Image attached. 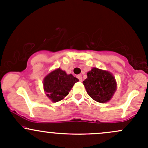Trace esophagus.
<instances>
[{
	"instance_id": "34e87169",
	"label": "esophagus",
	"mask_w": 148,
	"mask_h": 148,
	"mask_svg": "<svg viewBox=\"0 0 148 148\" xmlns=\"http://www.w3.org/2000/svg\"><path fill=\"white\" fill-rule=\"evenodd\" d=\"M77 78L79 79L80 82H82V75H78L77 76Z\"/></svg>"
}]
</instances>
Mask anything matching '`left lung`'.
Segmentation results:
<instances>
[{
    "instance_id": "8db88e82",
    "label": "left lung",
    "mask_w": 148,
    "mask_h": 148,
    "mask_svg": "<svg viewBox=\"0 0 148 148\" xmlns=\"http://www.w3.org/2000/svg\"><path fill=\"white\" fill-rule=\"evenodd\" d=\"M83 84L88 95L99 103L109 102L117 89V82L112 74L95 67L87 72V78Z\"/></svg>"
}]
</instances>
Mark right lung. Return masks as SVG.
Returning a JSON list of instances; mask_svg holds the SVG:
<instances>
[{"mask_svg": "<svg viewBox=\"0 0 148 148\" xmlns=\"http://www.w3.org/2000/svg\"><path fill=\"white\" fill-rule=\"evenodd\" d=\"M79 81L72 74L57 69L49 73L44 79V89L52 102H57L67 96L74 84Z\"/></svg>", "mask_w": 148, "mask_h": 148, "instance_id": "add662e5", "label": "right lung"}]
</instances>
